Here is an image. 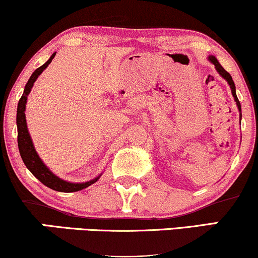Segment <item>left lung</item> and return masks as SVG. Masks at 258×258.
Returning a JSON list of instances; mask_svg holds the SVG:
<instances>
[{"instance_id":"1","label":"left lung","mask_w":258,"mask_h":258,"mask_svg":"<svg viewBox=\"0 0 258 258\" xmlns=\"http://www.w3.org/2000/svg\"><path fill=\"white\" fill-rule=\"evenodd\" d=\"M208 60H209L210 62H212V63H214V66H215L216 71H218L220 76H221L223 79H226V80H227V83L229 84V86H231V90H232V95H233V97H234V101H235V103H237V107H238V109H239V111H240V119H241V107H240V102H239V99H238V97H237V94H235V85H234V82H233V79H232L231 74H229V73L227 72V71H226L225 68H223V67L221 66V64L219 63L218 58H216L215 56H212V55H210V56L208 57Z\"/></svg>"}]
</instances>
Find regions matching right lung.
Wrapping results in <instances>:
<instances>
[{
	"label": "right lung",
	"mask_w": 258,
	"mask_h": 258,
	"mask_svg": "<svg viewBox=\"0 0 258 258\" xmlns=\"http://www.w3.org/2000/svg\"><path fill=\"white\" fill-rule=\"evenodd\" d=\"M55 54L51 55L50 58L45 62L44 64L37 68L35 72L32 73V76L30 77L29 82L25 85L24 94L19 99V103H18V110H17V126H18V147H19L20 156L23 159L25 166L27 167V169L39 180L42 184L48 186L51 190L58 191V192H76L80 191L83 188L88 187V186L95 184L96 181L99 179L98 175L97 178L90 180L86 182H68L64 181L54 174L48 167L43 163V161L39 159L38 154H37L35 147H33V143L31 141L29 130H27V123H26V117H25V109H26V102H27V96L31 92L33 83L36 82V79L38 78L39 74L49 66V63L52 61Z\"/></svg>",
	"instance_id": "right-lung-1"
}]
</instances>
